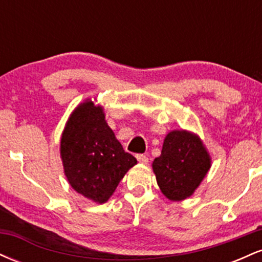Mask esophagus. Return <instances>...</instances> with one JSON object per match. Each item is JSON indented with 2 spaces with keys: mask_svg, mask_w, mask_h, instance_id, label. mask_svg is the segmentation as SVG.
I'll list each match as a JSON object with an SVG mask.
<instances>
[{
  "mask_svg": "<svg viewBox=\"0 0 262 262\" xmlns=\"http://www.w3.org/2000/svg\"><path fill=\"white\" fill-rule=\"evenodd\" d=\"M137 160L139 161L140 164H148L149 159H148V156H145V155H143V154H139V155H137Z\"/></svg>",
  "mask_w": 262,
  "mask_h": 262,
  "instance_id": "obj_1",
  "label": "esophagus"
}]
</instances>
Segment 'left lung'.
<instances>
[{
    "mask_svg": "<svg viewBox=\"0 0 262 262\" xmlns=\"http://www.w3.org/2000/svg\"><path fill=\"white\" fill-rule=\"evenodd\" d=\"M210 169V156L200 137L172 130L165 137L161 155L152 162L159 187L170 201L193 194Z\"/></svg>",
    "mask_w": 262,
    "mask_h": 262,
    "instance_id": "8db88e82",
    "label": "left lung"
}]
</instances>
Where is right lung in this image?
Segmentation results:
<instances>
[{
  "label": "right lung",
  "instance_id": "1",
  "mask_svg": "<svg viewBox=\"0 0 262 262\" xmlns=\"http://www.w3.org/2000/svg\"><path fill=\"white\" fill-rule=\"evenodd\" d=\"M64 172L77 193L107 202L127 171L137 164L104 119L103 108L86 100L75 108L60 141Z\"/></svg>",
  "mask_w": 262,
  "mask_h": 262
}]
</instances>
